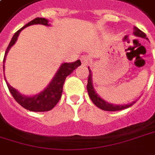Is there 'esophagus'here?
Segmentation results:
<instances>
[{
    "instance_id": "1",
    "label": "esophagus",
    "mask_w": 155,
    "mask_h": 155,
    "mask_svg": "<svg viewBox=\"0 0 155 155\" xmlns=\"http://www.w3.org/2000/svg\"><path fill=\"white\" fill-rule=\"evenodd\" d=\"M80 60H81V63L83 65H87L88 64V63H89V58H88V56H82L81 58H80Z\"/></svg>"
}]
</instances>
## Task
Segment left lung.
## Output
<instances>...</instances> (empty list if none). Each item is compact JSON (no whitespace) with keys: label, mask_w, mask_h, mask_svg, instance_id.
Here are the masks:
<instances>
[{"label":"left lung","mask_w":155,"mask_h":155,"mask_svg":"<svg viewBox=\"0 0 155 155\" xmlns=\"http://www.w3.org/2000/svg\"><path fill=\"white\" fill-rule=\"evenodd\" d=\"M134 35L139 37H142L145 39H147V35L142 32L140 29H139L138 28H134ZM89 70V77H88V83H87V91H88V94H89L90 98L91 99V101L94 103L95 105H97L98 108L104 110V111H109V112H115V111H120V110H124L126 108L130 107L131 105L134 104L135 102L134 101L133 103L129 104H110L106 101H104L103 98L99 97L97 94V92L95 91V90L93 88V83H92V74H91V71L90 70V68L88 67Z\"/></svg>","instance_id":"obj_1"}]
</instances>
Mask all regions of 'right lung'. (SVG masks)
<instances>
[{"label": "right lung", "instance_id": "1", "mask_svg": "<svg viewBox=\"0 0 155 155\" xmlns=\"http://www.w3.org/2000/svg\"><path fill=\"white\" fill-rule=\"evenodd\" d=\"M48 22H49V21L45 18L37 17L35 19L32 20L31 21H29L25 26H23L21 28H20L18 31H16L15 33V35H13L11 41L5 52L3 59V71L4 63H5V58L7 56V53L10 50L12 46L15 43L20 32L26 27H28L30 25H34V24H43L45 26H50V24ZM79 65H81L80 60H78L73 63L63 64L60 66L58 72L53 78L50 84L47 86V88H45L40 93L34 95V96H31V97H27V96L21 94L19 91H17L15 88H13L11 85H9L8 83H7V85H8V88L12 96L15 99V101L18 104H21L23 108L27 109L28 111H31V112L51 111L60 100V97L62 96V92H63V86H64V84L65 81L66 77L69 76L71 73H72L74 70L76 68H78ZM5 80H6V78H5Z\"/></svg>", "mask_w": 155, "mask_h": 155}]
</instances>
